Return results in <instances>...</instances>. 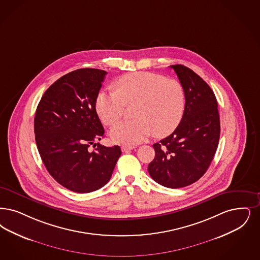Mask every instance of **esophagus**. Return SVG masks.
Masks as SVG:
<instances>
[{
  "label": "esophagus",
  "mask_w": 260,
  "mask_h": 260,
  "mask_svg": "<svg viewBox=\"0 0 260 260\" xmlns=\"http://www.w3.org/2000/svg\"><path fill=\"white\" fill-rule=\"evenodd\" d=\"M121 149H122L123 152H125H125H128V151L135 149V146H123Z\"/></svg>",
  "instance_id": "obj_1"
}]
</instances>
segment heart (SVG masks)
<instances>
[{
    "instance_id": "b5f03b06",
    "label": "heart",
    "mask_w": 260,
    "mask_h": 260,
    "mask_svg": "<svg viewBox=\"0 0 260 260\" xmlns=\"http://www.w3.org/2000/svg\"><path fill=\"white\" fill-rule=\"evenodd\" d=\"M135 105V120L122 121L111 128L112 141L134 146L156 133L157 136L171 134L185 112L186 93L176 80L151 73H134L122 76L116 91L99 93L96 112L105 125H113L125 114L126 106Z\"/></svg>"
}]
</instances>
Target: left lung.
I'll list each match as a JSON object with an SVG mask.
<instances>
[{
	"mask_svg": "<svg viewBox=\"0 0 260 260\" xmlns=\"http://www.w3.org/2000/svg\"><path fill=\"white\" fill-rule=\"evenodd\" d=\"M186 93L182 121L167 138L155 143V158L148 171L161 186L178 188L197 182L207 171L218 148L220 125L212 89L183 64L170 66Z\"/></svg>",
	"mask_w": 260,
	"mask_h": 260,
	"instance_id": "obj_1",
	"label": "left lung"
}]
</instances>
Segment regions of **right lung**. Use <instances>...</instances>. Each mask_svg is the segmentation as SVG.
<instances>
[{"label": "right lung", "instance_id": "obj_1", "mask_svg": "<svg viewBox=\"0 0 260 260\" xmlns=\"http://www.w3.org/2000/svg\"><path fill=\"white\" fill-rule=\"evenodd\" d=\"M105 74L96 69L68 73L45 91L37 107L34 125L42 161L60 185L74 192L104 187L122 154L119 146L95 143L104 135L95 101Z\"/></svg>", "mask_w": 260, "mask_h": 260}]
</instances>
